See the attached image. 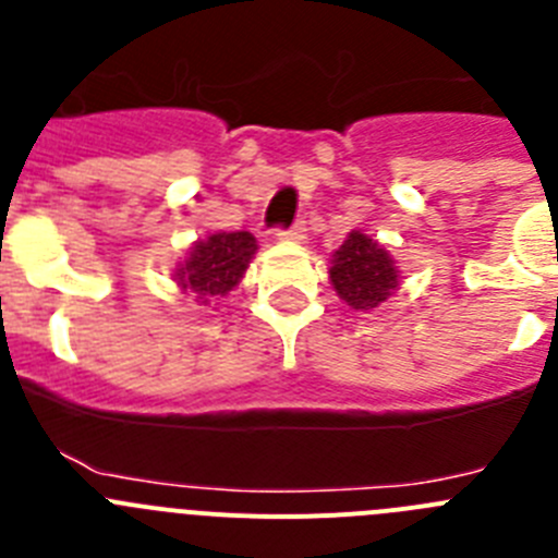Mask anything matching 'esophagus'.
Wrapping results in <instances>:
<instances>
[{"label": "esophagus", "instance_id": "34e87169", "mask_svg": "<svg viewBox=\"0 0 558 558\" xmlns=\"http://www.w3.org/2000/svg\"><path fill=\"white\" fill-rule=\"evenodd\" d=\"M276 236L284 240V243H304V240H307V226H304V220H299V223H293L290 229L276 231Z\"/></svg>", "mask_w": 558, "mask_h": 558}]
</instances>
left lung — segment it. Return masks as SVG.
Returning <instances> with one entry per match:
<instances>
[{
	"instance_id": "8db88e82",
	"label": "left lung",
	"mask_w": 558,
	"mask_h": 558,
	"mask_svg": "<svg viewBox=\"0 0 558 558\" xmlns=\"http://www.w3.org/2000/svg\"><path fill=\"white\" fill-rule=\"evenodd\" d=\"M329 282L349 307L366 313L391 299L399 288V270L377 240L363 231H349L343 245L332 254Z\"/></svg>"
}]
</instances>
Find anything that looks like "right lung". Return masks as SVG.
Wrapping results in <instances>:
<instances>
[{"mask_svg":"<svg viewBox=\"0 0 558 558\" xmlns=\"http://www.w3.org/2000/svg\"><path fill=\"white\" fill-rule=\"evenodd\" d=\"M254 254L256 240L248 231L209 234L192 245L184 265L175 270V282L181 290L195 293L201 304H211L240 284Z\"/></svg>","mask_w":558,"mask_h":558,"instance_id":"obj_1","label":"right lung"}]
</instances>
